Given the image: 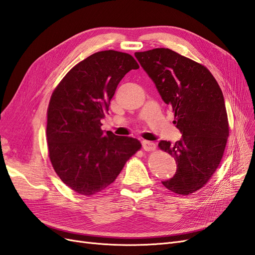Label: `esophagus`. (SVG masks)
Masks as SVG:
<instances>
[{"label":"esophagus","mask_w":255,"mask_h":255,"mask_svg":"<svg viewBox=\"0 0 255 255\" xmlns=\"http://www.w3.org/2000/svg\"><path fill=\"white\" fill-rule=\"evenodd\" d=\"M141 144H142V149H143L144 151H153V150H155V148H156L155 143L152 142V141L142 140V141H141Z\"/></svg>","instance_id":"esophagus-1"}]
</instances>
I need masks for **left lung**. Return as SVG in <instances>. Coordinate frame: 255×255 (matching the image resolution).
<instances>
[{
    "mask_svg": "<svg viewBox=\"0 0 255 255\" xmlns=\"http://www.w3.org/2000/svg\"><path fill=\"white\" fill-rule=\"evenodd\" d=\"M135 57L172 107L182 134L175 143H158L176 163L175 174L161 183L177 195L192 194L211 179L226 149L229 123L222 91L204 66L170 49L136 52Z\"/></svg>",
    "mask_w": 255,
    "mask_h": 255,
    "instance_id": "left-lung-1",
    "label": "left lung"
}]
</instances>
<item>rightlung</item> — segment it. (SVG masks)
I'll return each instance as SVG.
<instances>
[{"label":"right lung","mask_w":255,"mask_h":255,"mask_svg":"<svg viewBox=\"0 0 255 255\" xmlns=\"http://www.w3.org/2000/svg\"><path fill=\"white\" fill-rule=\"evenodd\" d=\"M138 68L129 54L98 52L74 66L52 94L49 156L60 180L80 195H95L106 188L140 149L136 138L101 129L118 84Z\"/></svg>","instance_id":"obj_1"}]
</instances>
